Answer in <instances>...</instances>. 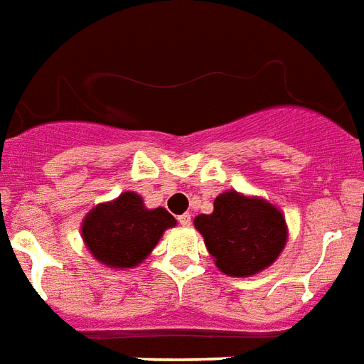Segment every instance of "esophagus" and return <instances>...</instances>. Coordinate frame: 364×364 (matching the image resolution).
Listing matches in <instances>:
<instances>
[{
	"label": "esophagus",
	"mask_w": 364,
	"mask_h": 364,
	"mask_svg": "<svg viewBox=\"0 0 364 364\" xmlns=\"http://www.w3.org/2000/svg\"><path fill=\"white\" fill-rule=\"evenodd\" d=\"M178 223L182 224V226H190V224H192V215H190V213H184V215H180Z\"/></svg>",
	"instance_id": "34e87169"
}]
</instances>
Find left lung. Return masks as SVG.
<instances>
[{
	"label": "left lung",
	"mask_w": 364,
	"mask_h": 364,
	"mask_svg": "<svg viewBox=\"0 0 364 364\" xmlns=\"http://www.w3.org/2000/svg\"><path fill=\"white\" fill-rule=\"evenodd\" d=\"M217 267L230 276L257 274L276 261L286 245V220L264 199L220 193L211 215L196 217Z\"/></svg>",
	"instance_id": "obj_1"
}]
</instances>
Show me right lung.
Listing matches in <instances>:
<instances>
[{
	"instance_id": "add662e5",
	"label": "right lung",
	"mask_w": 364,
	"mask_h": 364,
	"mask_svg": "<svg viewBox=\"0 0 364 364\" xmlns=\"http://www.w3.org/2000/svg\"><path fill=\"white\" fill-rule=\"evenodd\" d=\"M174 224L166 209H146L138 193L124 192L88 213L82 236L97 261L114 269H130L151 253L163 232Z\"/></svg>"
}]
</instances>
